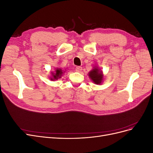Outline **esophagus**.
<instances>
[{
	"label": "esophagus",
	"mask_w": 153,
	"mask_h": 153,
	"mask_svg": "<svg viewBox=\"0 0 153 153\" xmlns=\"http://www.w3.org/2000/svg\"><path fill=\"white\" fill-rule=\"evenodd\" d=\"M75 69H76V71H78V72H80V71H82V68L81 66H76V68H75Z\"/></svg>",
	"instance_id": "34e87169"
}]
</instances>
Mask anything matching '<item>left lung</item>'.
Masks as SVG:
<instances>
[{"instance_id":"left-lung-1","label":"left lung","mask_w":153,"mask_h":153,"mask_svg":"<svg viewBox=\"0 0 153 153\" xmlns=\"http://www.w3.org/2000/svg\"><path fill=\"white\" fill-rule=\"evenodd\" d=\"M89 76L91 78L96 84H100L103 80V74L102 72L100 71L98 68H94L91 71L89 72Z\"/></svg>"}]
</instances>
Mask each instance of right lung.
<instances>
[{
  "instance_id": "right-lung-1",
  "label": "right lung",
  "mask_w": 153,
  "mask_h": 153,
  "mask_svg": "<svg viewBox=\"0 0 153 153\" xmlns=\"http://www.w3.org/2000/svg\"><path fill=\"white\" fill-rule=\"evenodd\" d=\"M63 73V71L61 69H56V71L55 73H52V76L53 78H51L52 80H57L59 78H61L62 74Z\"/></svg>"
}]
</instances>
